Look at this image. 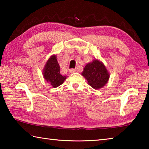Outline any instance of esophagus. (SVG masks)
<instances>
[{
  "mask_svg": "<svg viewBox=\"0 0 149 149\" xmlns=\"http://www.w3.org/2000/svg\"><path fill=\"white\" fill-rule=\"evenodd\" d=\"M76 72V70L75 69H71V70H70V72L71 73V74H73V73H74V72Z\"/></svg>",
  "mask_w": 149,
  "mask_h": 149,
  "instance_id": "esophagus-1",
  "label": "esophagus"
}]
</instances>
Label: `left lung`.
Here are the masks:
<instances>
[{"mask_svg": "<svg viewBox=\"0 0 149 149\" xmlns=\"http://www.w3.org/2000/svg\"><path fill=\"white\" fill-rule=\"evenodd\" d=\"M81 75L87 79L88 84L95 89H101L107 84L110 74L103 63L97 59L85 65Z\"/></svg>", "mask_w": 149, "mask_h": 149, "instance_id": "8db88e82", "label": "left lung"}]
</instances>
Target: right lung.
I'll return each instance as SVG.
<instances>
[{
  "mask_svg": "<svg viewBox=\"0 0 149 149\" xmlns=\"http://www.w3.org/2000/svg\"><path fill=\"white\" fill-rule=\"evenodd\" d=\"M42 75L44 79L54 88L62 85L67 77L60 74V65L57 61L56 55L55 54L52 55L48 59L42 70Z\"/></svg>",
  "mask_w": 149,
  "mask_h": 149,
  "instance_id": "obj_1",
  "label": "right lung"
}]
</instances>
